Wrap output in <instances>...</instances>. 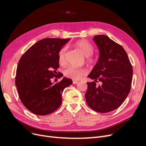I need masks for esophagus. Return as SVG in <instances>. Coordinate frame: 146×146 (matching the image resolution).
I'll return each instance as SVG.
<instances>
[{
  "label": "esophagus",
  "mask_w": 146,
  "mask_h": 146,
  "mask_svg": "<svg viewBox=\"0 0 146 146\" xmlns=\"http://www.w3.org/2000/svg\"><path fill=\"white\" fill-rule=\"evenodd\" d=\"M78 83V82L77 80H73V84H77Z\"/></svg>",
  "instance_id": "34e87169"
}]
</instances>
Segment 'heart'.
<instances>
[{
    "mask_svg": "<svg viewBox=\"0 0 146 146\" xmlns=\"http://www.w3.org/2000/svg\"><path fill=\"white\" fill-rule=\"evenodd\" d=\"M74 46L80 50L82 54L86 57L88 63H92L94 62V58L91 56L93 54L94 47L85 39H80L74 43ZM68 47L64 46L59 50L58 52V61L60 64H64L66 63V57L67 54ZM64 76L70 78L77 80L80 78L82 76L85 74V70L81 68H77L74 66H68L63 70Z\"/></svg>",
    "mask_w": 146,
    "mask_h": 146,
    "instance_id": "b5f03b06",
    "label": "heart"
}]
</instances>
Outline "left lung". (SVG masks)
<instances>
[{
    "mask_svg": "<svg viewBox=\"0 0 146 146\" xmlns=\"http://www.w3.org/2000/svg\"><path fill=\"white\" fill-rule=\"evenodd\" d=\"M93 40L99 50L98 63L88 77L94 82H88L85 94L89 107L99 113L113 111L129 95L133 69L125 50L105 35H96ZM101 82L98 87L96 82Z\"/></svg>",
    "mask_w": 146,
    "mask_h": 146,
    "instance_id": "obj_1",
    "label": "left lung"
}]
</instances>
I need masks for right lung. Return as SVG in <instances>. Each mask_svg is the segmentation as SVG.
Returning <instances> with one entry per match:
<instances>
[{"mask_svg":"<svg viewBox=\"0 0 146 146\" xmlns=\"http://www.w3.org/2000/svg\"><path fill=\"white\" fill-rule=\"evenodd\" d=\"M70 39L45 38L31 46L20 58L15 84L21 102L30 111L39 116L50 114L62 102L64 88L72 84L63 77L54 84L51 80L59 67L58 52ZM63 76L60 73L58 78Z\"/></svg>","mask_w":146,"mask_h":146,"instance_id":"1","label":"right lung"}]
</instances>
